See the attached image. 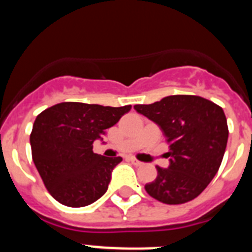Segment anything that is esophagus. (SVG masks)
Masks as SVG:
<instances>
[{
	"label": "esophagus",
	"instance_id": "34e87169",
	"mask_svg": "<svg viewBox=\"0 0 252 252\" xmlns=\"http://www.w3.org/2000/svg\"><path fill=\"white\" fill-rule=\"evenodd\" d=\"M130 161H131V164H132V165H135V166L142 165V162L139 161L137 159H135V158H130Z\"/></svg>",
	"mask_w": 252,
	"mask_h": 252
}]
</instances>
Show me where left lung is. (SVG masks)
Here are the masks:
<instances>
[{"mask_svg":"<svg viewBox=\"0 0 252 252\" xmlns=\"http://www.w3.org/2000/svg\"><path fill=\"white\" fill-rule=\"evenodd\" d=\"M133 108L158 125L170 151L169 166H157V179L145 186L149 195L165 204L192 201L220 169L228 127L223 110L199 95L175 94Z\"/></svg>","mask_w":252,"mask_h":252,"instance_id":"8db88e82","label":"left lung"}]
</instances>
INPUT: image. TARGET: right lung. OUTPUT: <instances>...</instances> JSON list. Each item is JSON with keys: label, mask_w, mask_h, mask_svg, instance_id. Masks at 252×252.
Listing matches in <instances>:
<instances>
[{"label": "right lung", "mask_w": 252, "mask_h": 252, "mask_svg": "<svg viewBox=\"0 0 252 252\" xmlns=\"http://www.w3.org/2000/svg\"><path fill=\"white\" fill-rule=\"evenodd\" d=\"M130 110V104L63 102L37 116L30 135L31 153L54 199L68 207H84L107 192L112 170L122 158L94 154L93 142L103 140L107 128Z\"/></svg>", "instance_id": "add662e5"}]
</instances>
